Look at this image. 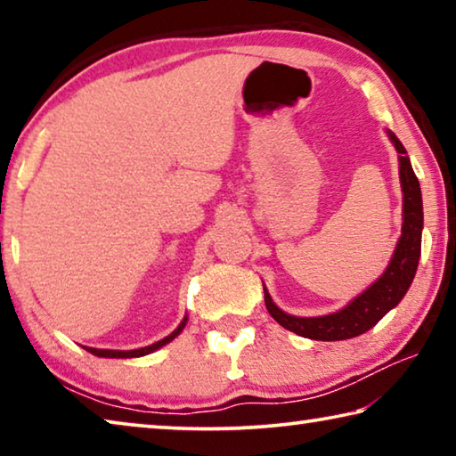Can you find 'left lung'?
Here are the masks:
<instances>
[{
	"label": "left lung",
	"instance_id": "left-lung-1",
	"mask_svg": "<svg viewBox=\"0 0 456 456\" xmlns=\"http://www.w3.org/2000/svg\"><path fill=\"white\" fill-rule=\"evenodd\" d=\"M390 141L395 142L400 160V183L404 192V223L403 235L396 245L395 256L390 265L386 267L380 280L370 285V288L350 302L344 310L336 314L322 315V318H296L281 312L265 291V307L272 318L293 334L322 339V342H336V339H348L364 334L374 328L392 307H396L404 293L411 288L414 280L416 267L420 259V237H422V195L420 184L412 171L411 160L406 157L403 142L398 141L395 133L388 130Z\"/></svg>",
	"mask_w": 456,
	"mask_h": 456
}]
</instances>
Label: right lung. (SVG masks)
I'll use <instances>...</instances> for the list:
<instances>
[{
  "mask_svg": "<svg viewBox=\"0 0 456 456\" xmlns=\"http://www.w3.org/2000/svg\"><path fill=\"white\" fill-rule=\"evenodd\" d=\"M184 323H187V318H184V320L181 322V326L176 328L171 336L159 339V342H154L152 346H146V348L128 350V352H120V350H96V348H86V350H88L90 354H94V356H100V358H138V356H144V354H151V352H154V350L163 348L165 344H168V342H171V339H175L176 336L181 334L183 328H184Z\"/></svg>",
  "mask_w": 456,
  "mask_h": 456,
  "instance_id": "add662e5",
  "label": "right lung"
}]
</instances>
